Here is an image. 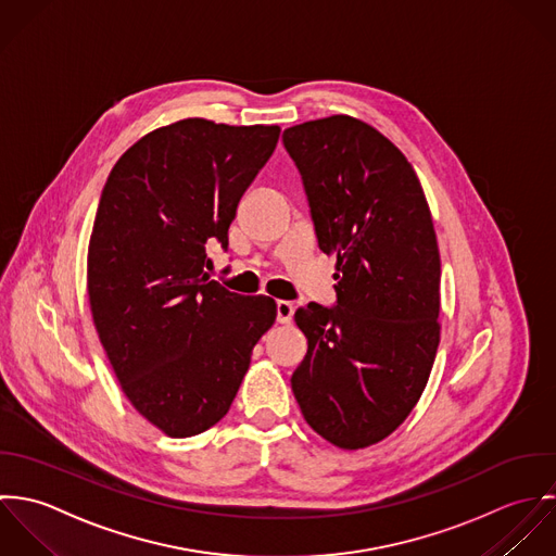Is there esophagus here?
Masks as SVG:
<instances>
[{
  "mask_svg": "<svg viewBox=\"0 0 556 556\" xmlns=\"http://www.w3.org/2000/svg\"><path fill=\"white\" fill-rule=\"evenodd\" d=\"M294 316V305L288 301H277V323L288 325Z\"/></svg>",
  "mask_w": 556,
  "mask_h": 556,
  "instance_id": "1",
  "label": "esophagus"
}]
</instances>
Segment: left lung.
<instances>
[{"mask_svg": "<svg viewBox=\"0 0 556 556\" xmlns=\"http://www.w3.org/2000/svg\"><path fill=\"white\" fill-rule=\"evenodd\" d=\"M318 247L337 255V305L294 314L307 354L292 374L305 421L339 448L395 432L441 341V255L421 182L374 126L331 115L283 130Z\"/></svg>", "mask_w": 556, "mask_h": 556, "instance_id": "left-lung-1", "label": "left lung"}]
</instances>
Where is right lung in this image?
<instances>
[{
  "label": "right lung",
  "instance_id": "right-lung-1",
  "mask_svg": "<svg viewBox=\"0 0 556 556\" xmlns=\"http://www.w3.org/2000/svg\"><path fill=\"white\" fill-rule=\"evenodd\" d=\"M279 126L187 117L132 143L105 182L88 247L99 339L135 410L172 439L227 415L277 305L211 279L238 202L270 159Z\"/></svg>",
  "mask_w": 556,
  "mask_h": 556
}]
</instances>
